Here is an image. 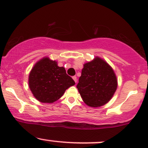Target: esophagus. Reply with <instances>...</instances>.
<instances>
[{
	"mask_svg": "<svg viewBox=\"0 0 148 148\" xmlns=\"http://www.w3.org/2000/svg\"><path fill=\"white\" fill-rule=\"evenodd\" d=\"M72 79H74V82H75V83H76V82H77V78H76V76H73Z\"/></svg>",
	"mask_w": 148,
	"mask_h": 148,
	"instance_id": "esophagus-1",
	"label": "esophagus"
}]
</instances>
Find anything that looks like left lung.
Here are the masks:
<instances>
[{"mask_svg": "<svg viewBox=\"0 0 148 148\" xmlns=\"http://www.w3.org/2000/svg\"><path fill=\"white\" fill-rule=\"evenodd\" d=\"M117 85L112 67L106 60L96 56L83 65L76 88L85 104L99 108L111 100Z\"/></svg>", "mask_w": 148, "mask_h": 148, "instance_id": "8db88e82", "label": "left lung"}]
</instances>
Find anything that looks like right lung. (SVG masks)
<instances>
[{
  "instance_id": "obj_1",
  "label": "right lung",
  "mask_w": 148,
  "mask_h": 148,
  "mask_svg": "<svg viewBox=\"0 0 148 148\" xmlns=\"http://www.w3.org/2000/svg\"><path fill=\"white\" fill-rule=\"evenodd\" d=\"M29 87L34 97L41 103H52L60 99L65 90L75 85L63 67L56 60L44 57L30 71Z\"/></svg>"
}]
</instances>
